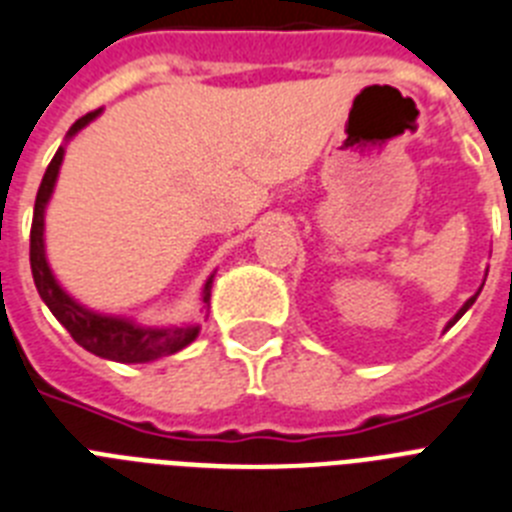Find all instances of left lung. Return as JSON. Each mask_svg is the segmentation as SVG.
<instances>
[{
	"mask_svg": "<svg viewBox=\"0 0 512 512\" xmlns=\"http://www.w3.org/2000/svg\"><path fill=\"white\" fill-rule=\"evenodd\" d=\"M476 295H479V292H476ZM476 295H471V298H469V300H466V303H464V308H461V310H458V313H456V316H453V318H451V321H448V326H453V323H456V321H458V318H461V316H464V313H466V310H469V308H471V305H474V300H476ZM448 326H445V329H448Z\"/></svg>",
	"mask_w": 512,
	"mask_h": 512,
	"instance_id": "8db88e82",
	"label": "left lung"
}]
</instances>
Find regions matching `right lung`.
I'll use <instances>...</instances> for the list:
<instances>
[{"instance_id": "add662e5", "label": "right lung", "mask_w": 512, "mask_h": 512, "mask_svg": "<svg viewBox=\"0 0 512 512\" xmlns=\"http://www.w3.org/2000/svg\"><path fill=\"white\" fill-rule=\"evenodd\" d=\"M100 113L90 111L82 119H77L69 129L67 139L74 137L77 131L85 129L90 121ZM61 160H64V147H59L54 160L48 163L46 173H43L41 189L36 196V209H33V225H30V269H33V282L38 287L43 303L54 313L56 321L72 334V339L87 352H93L98 357L116 362H150L157 357L173 355L186 344H191L199 336V326H168V329H144L137 326L129 318L106 316V313H95V310L85 308L74 298H69L67 292L61 290L56 277L51 274V266L46 261V246H43V217H46V204L54 194L56 176H59ZM212 277L204 285L202 300L209 303L212 295Z\"/></svg>"}]
</instances>
